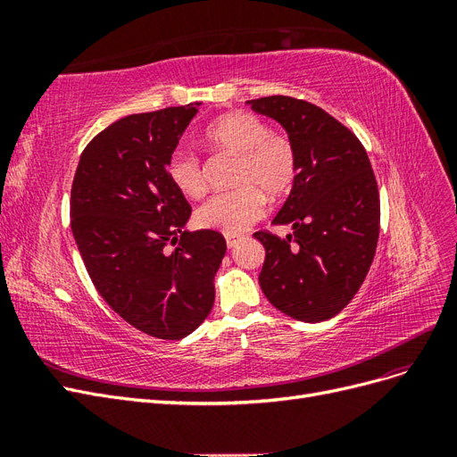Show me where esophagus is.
I'll return each instance as SVG.
<instances>
[{
  "label": "esophagus",
  "instance_id": "esophagus-1",
  "mask_svg": "<svg viewBox=\"0 0 457 457\" xmlns=\"http://www.w3.org/2000/svg\"><path fill=\"white\" fill-rule=\"evenodd\" d=\"M225 240H227L228 247H234L242 240V234H225Z\"/></svg>",
  "mask_w": 457,
  "mask_h": 457
}]
</instances>
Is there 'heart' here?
I'll list each match as a JSON object with an SVG mask.
<instances>
[{
  "label": "heart",
  "mask_w": 457,
  "mask_h": 457,
  "mask_svg": "<svg viewBox=\"0 0 457 457\" xmlns=\"http://www.w3.org/2000/svg\"><path fill=\"white\" fill-rule=\"evenodd\" d=\"M215 152L238 156L234 185L204 202L195 215L196 225L207 230L240 234L265 215L267 199L278 200L292 188L297 175V152L286 135L270 131L269 123L252 112H232L215 120L204 133ZM168 179L187 198H200L205 177L200 160L185 150L170 156Z\"/></svg>",
  "instance_id": "heart-1"
}]
</instances>
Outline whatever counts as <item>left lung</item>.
Here are the masks:
<instances>
[{
    "label": "left lung",
    "mask_w": 457,
    "mask_h": 457,
    "mask_svg": "<svg viewBox=\"0 0 457 457\" xmlns=\"http://www.w3.org/2000/svg\"><path fill=\"white\" fill-rule=\"evenodd\" d=\"M247 104L278 121L297 152L292 192L272 220L294 232L286 238L253 234L267 252L261 289L295 320H328L349 305L376 255V175L356 135L320 106L284 95Z\"/></svg>",
    "instance_id": "8db88e82"
}]
</instances>
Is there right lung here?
Segmentation results:
<instances>
[{
	"instance_id": "add662e5",
	"label": "right lung",
	"mask_w": 457,
	"mask_h": 457,
	"mask_svg": "<svg viewBox=\"0 0 457 457\" xmlns=\"http://www.w3.org/2000/svg\"><path fill=\"white\" fill-rule=\"evenodd\" d=\"M198 106L114 121L81 152L72 183V234L96 292L158 339H183L205 320L227 252L223 234L185 230L192 210L165 171Z\"/></svg>"
}]
</instances>
